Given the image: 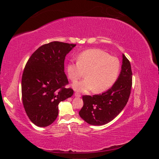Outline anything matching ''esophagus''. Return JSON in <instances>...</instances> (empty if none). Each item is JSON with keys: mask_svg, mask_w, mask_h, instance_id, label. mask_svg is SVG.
I'll use <instances>...</instances> for the list:
<instances>
[{"mask_svg": "<svg viewBox=\"0 0 159 159\" xmlns=\"http://www.w3.org/2000/svg\"><path fill=\"white\" fill-rule=\"evenodd\" d=\"M74 95H75V97H78V98H80V97H81V94H80V93H79L78 92H75Z\"/></svg>", "mask_w": 159, "mask_h": 159, "instance_id": "obj_1", "label": "esophagus"}]
</instances>
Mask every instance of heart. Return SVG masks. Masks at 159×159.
<instances>
[{
  "label": "heart",
  "mask_w": 159,
  "mask_h": 159,
  "mask_svg": "<svg viewBox=\"0 0 159 159\" xmlns=\"http://www.w3.org/2000/svg\"><path fill=\"white\" fill-rule=\"evenodd\" d=\"M121 64L117 57L110 56L100 49L84 51L78 56V61H71L67 66V71L72 82L84 75L86 78L74 84L75 90L103 92L111 88L117 81Z\"/></svg>",
  "instance_id": "1"
}]
</instances>
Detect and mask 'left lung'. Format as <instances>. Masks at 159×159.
<instances>
[{
  "mask_svg": "<svg viewBox=\"0 0 159 159\" xmlns=\"http://www.w3.org/2000/svg\"><path fill=\"white\" fill-rule=\"evenodd\" d=\"M131 64L123 54L121 71L116 82L102 94L83 95L84 105L79 112L85 122L102 125L116 117L125 106L132 87Z\"/></svg>",
  "mask_w": 159,
  "mask_h": 159,
  "instance_id": "left-lung-1",
  "label": "left lung"
}]
</instances>
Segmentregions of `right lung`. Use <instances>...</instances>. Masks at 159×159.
I'll return each instance as SVG.
<instances>
[{
    "mask_svg": "<svg viewBox=\"0 0 159 159\" xmlns=\"http://www.w3.org/2000/svg\"><path fill=\"white\" fill-rule=\"evenodd\" d=\"M76 46L54 41L45 44L28 59L22 76L23 106L30 121L38 127H47L58 115V104L74 93L66 88L64 72L67 54Z\"/></svg>",
    "mask_w": 159,
    "mask_h": 159,
    "instance_id": "right-lung-1",
    "label": "right lung"
}]
</instances>
